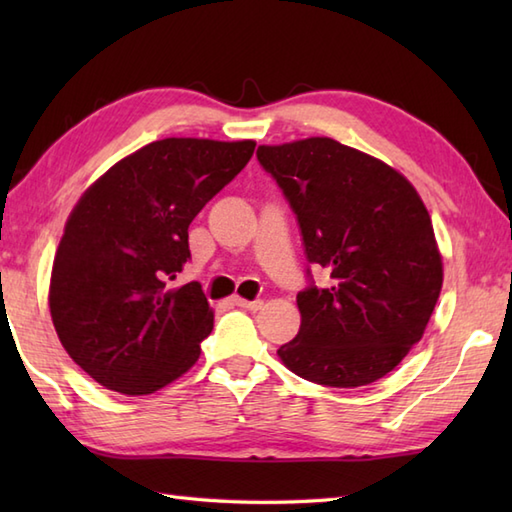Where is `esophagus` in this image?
<instances>
[{
	"mask_svg": "<svg viewBox=\"0 0 512 512\" xmlns=\"http://www.w3.org/2000/svg\"><path fill=\"white\" fill-rule=\"evenodd\" d=\"M233 306H237V308H244V310H262V306H264V301L262 299H255V301H246V299H239V297H235L233 299Z\"/></svg>",
	"mask_w": 512,
	"mask_h": 512,
	"instance_id": "obj_1",
	"label": "esophagus"
}]
</instances>
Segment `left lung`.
<instances>
[{"label":"left lung","instance_id":"obj_1","mask_svg":"<svg viewBox=\"0 0 512 512\" xmlns=\"http://www.w3.org/2000/svg\"><path fill=\"white\" fill-rule=\"evenodd\" d=\"M257 160L297 215L308 262L328 275L317 286L308 268L301 328L279 358L317 385L374 383L422 339L440 297L442 259L420 195L332 138L262 145Z\"/></svg>","mask_w":512,"mask_h":512}]
</instances>
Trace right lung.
Returning a JSON list of instances; mask_svg holds the SVG:
<instances>
[{
    "label": "right lung",
    "mask_w": 512,
    "mask_h": 512,
    "mask_svg": "<svg viewBox=\"0 0 512 512\" xmlns=\"http://www.w3.org/2000/svg\"><path fill=\"white\" fill-rule=\"evenodd\" d=\"M253 151V140H156L74 206L54 255L50 314L65 352L105 389L154 394L200 358L213 310L198 281H169L191 259L193 217Z\"/></svg>",
    "instance_id": "1"
}]
</instances>
